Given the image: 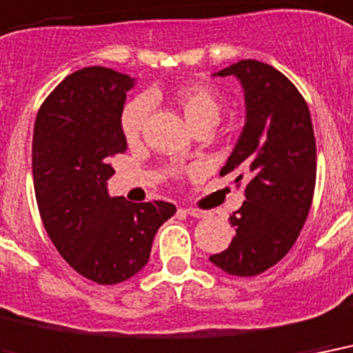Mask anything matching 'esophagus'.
<instances>
[{
    "label": "esophagus",
    "instance_id": "obj_1",
    "mask_svg": "<svg viewBox=\"0 0 353 353\" xmlns=\"http://www.w3.org/2000/svg\"><path fill=\"white\" fill-rule=\"evenodd\" d=\"M185 214L191 215V217H206V212H202V210H196V208H185L184 210Z\"/></svg>",
    "mask_w": 353,
    "mask_h": 353
}]
</instances>
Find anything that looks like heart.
Listing matches in <instances>:
<instances>
[{
	"label": "heart",
	"mask_w": 353,
	"mask_h": 353,
	"mask_svg": "<svg viewBox=\"0 0 353 353\" xmlns=\"http://www.w3.org/2000/svg\"><path fill=\"white\" fill-rule=\"evenodd\" d=\"M157 97L154 94H149L147 99L152 101ZM171 103H173L182 116L188 121L193 130L196 128L212 127L217 117L221 114V108H223V97L217 92V88L210 86V84L204 83H185L182 86H179L176 90H173L171 94ZM147 114H149V105H147L145 99L130 101L121 112V134L123 138L127 139L128 143H134L138 141L143 128H145L147 123ZM174 176H179V171H174Z\"/></svg>",
	"instance_id": "b5f03b06"
}]
</instances>
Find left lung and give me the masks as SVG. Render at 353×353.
<instances>
[{"mask_svg":"<svg viewBox=\"0 0 353 353\" xmlns=\"http://www.w3.org/2000/svg\"><path fill=\"white\" fill-rule=\"evenodd\" d=\"M217 75L245 88L247 123L221 176L236 173L243 206L230 215L236 236L210 261L234 276H256L280 261L310 214L316 145L310 108L283 73L259 60H239Z\"/></svg>","mask_w":353,"mask_h":353,"instance_id":"1","label":"left lung"}]
</instances>
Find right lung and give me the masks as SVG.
Masks as SVG:
<instances>
[{
    "mask_svg": "<svg viewBox=\"0 0 353 353\" xmlns=\"http://www.w3.org/2000/svg\"><path fill=\"white\" fill-rule=\"evenodd\" d=\"M134 81L94 65L68 75L40 106L32 179L42 223L62 258L101 285L145 267L154 234L176 208L106 193L110 160L127 151L121 112Z\"/></svg>",
    "mask_w": 353,
    "mask_h": 353,
    "instance_id": "obj_1",
    "label": "right lung"
}]
</instances>
